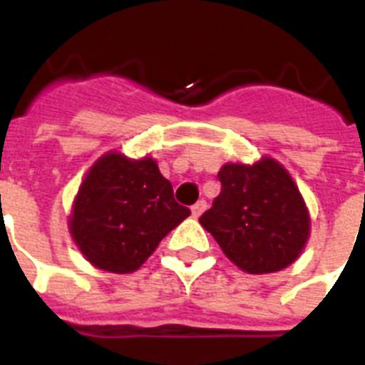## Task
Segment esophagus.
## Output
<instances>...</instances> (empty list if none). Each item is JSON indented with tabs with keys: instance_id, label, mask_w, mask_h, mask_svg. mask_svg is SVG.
<instances>
[{
	"instance_id": "esophagus-1",
	"label": "esophagus",
	"mask_w": 365,
	"mask_h": 365,
	"mask_svg": "<svg viewBox=\"0 0 365 365\" xmlns=\"http://www.w3.org/2000/svg\"><path fill=\"white\" fill-rule=\"evenodd\" d=\"M205 207H207V202H205V200H198V202H196V204L191 207L192 217H195V218L200 217V215L205 211Z\"/></svg>"
}]
</instances>
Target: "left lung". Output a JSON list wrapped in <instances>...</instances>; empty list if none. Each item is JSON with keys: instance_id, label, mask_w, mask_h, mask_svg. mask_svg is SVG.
Returning <instances> with one entry per match:
<instances>
[{"instance_id": "left-lung-1", "label": "left lung", "mask_w": 365, "mask_h": 365, "mask_svg": "<svg viewBox=\"0 0 365 365\" xmlns=\"http://www.w3.org/2000/svg\"><path fill=\"white\" fill-rule=\"evenodd\" d=\"M220 195L200 224L233 264L248 274H272L292 264L310 235L303 196L283 165L262 158L253 165L226 163Z\"/></svg>"}]
</instances>
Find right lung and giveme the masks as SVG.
<instances>
[{
	"label": "right lung",
	"mask_w": 365,
	"mask_h": 365,
	"mask_svg": "<svg viewBox=\"0 0 365 365\" xmlns=\"http://www.w3.org/2000/svg\"><path fill=\"white\" fill-rule=\"evenodd\" d=\"M191 215L152 158L108 152L88 170L73 202L69 231L84 257L113 274L135 272L170 230Z\"/></svg>",
	"instance_id": "add662e5"
}]
</instances>
